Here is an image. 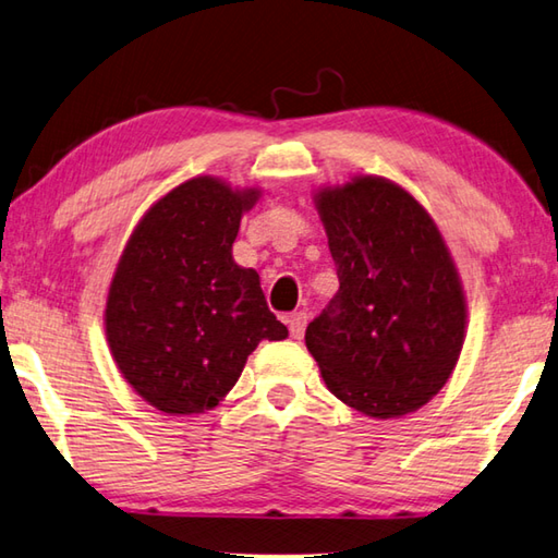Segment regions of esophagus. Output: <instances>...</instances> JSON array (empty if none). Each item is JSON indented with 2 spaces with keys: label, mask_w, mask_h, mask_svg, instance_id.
I'll return each mask as SVG.
<instances>
[{
  "label": "esophagus",
  "mask_w": 558,
  "mask_h": 558,
  "mask_svg": "<svg viewBox=\"0 0 558 558\" xmlns=\"http://www.w3.org/2000/svg\"><path fill=\"white\" fill-rule=\"evenodd\" d=\"M306 323H308V313H291L289 315V330H291V338L293 340H301L303 332H306Z\"/></svg>",
  "instance_id": "obj_1"
}]
</instances>
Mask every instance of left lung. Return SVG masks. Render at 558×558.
I'll return each mask as SVG.
<instances>
[{
  "label": "left lung",
  "instance_id": "1",
  "mask_svg": "<svg viewBox=\"0 0 558 558\" xmlns=\"http://www.w3.org/2000/svg\"><path fill=\"white\" fill-rule=\"evenodd\" d=\"M340 291L306 330L325 386L366 417L415 413L442 391L466 338V293L437 223L374 174L313 194Z\"/></svg>",
  "mask_w": 558,
  "mask_h": 558
}]
</instances>
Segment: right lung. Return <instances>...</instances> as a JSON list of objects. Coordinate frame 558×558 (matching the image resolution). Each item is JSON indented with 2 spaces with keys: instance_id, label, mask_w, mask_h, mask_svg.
Returning a JSON list of instances; mask_svg holds the SVG:
<instances>
[{
  "instance_id": "1",
  "label": "right lung",
  "mask_w": 558,
  "mask_h": 558,
  "mask_svg": "<svg viewBox=\"0 0 558 558\" xmlns=\"http://www.w3.org/2000/svg\"><path fill=\"white\" fill-rule=\"evenodd\" d=\"M257 186L194 177L145 211L109 283L104 328L116 366L167 415L214 410L262 340L287 325L267 308L255 269L233 259Z\"/></svg>"
}]
</instances>
